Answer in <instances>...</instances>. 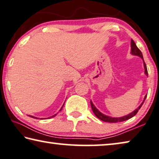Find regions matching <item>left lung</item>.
Here are the masks:
<instances>
[{
  "label": "left lung",
  "mask_w": 159,
  "mask_h": 159,
  "mask_svg": "<svg viewBox=\"0 0 159 159\" xmlns=\"http://www.w3.org/2000/svg\"><path fill=\"white\" fill-rule=\"evenodd\" d=\"M131 53L132 55L134 56H138L143 59V66H144V69H145V74L148 75V70H147V68H146V65L145 62H144V60H143V55H142V53L141 51H140L138 48V47L136 46V43H135V42L133 41L131 39ZM146 96H147V95H146L145 97H144V99H143V101L141 103V104L140 106H139L138 108H136V110L133 111L132 113H129V114H128L126 116H124L123 117H120V118H113V117H111V116H106V115H104L102 113H101L100 111H99L97 108H96V106L93 105V103H92V101H91V108H92V111H93V112L94 113V114L96 115V116L99 118V119H101V120H103L104 122H108V123H117V122H122V121H124V120H129L130 118L134 117L135 115L137 113H138L139 110L140 109L141 107L143 105V103H144V101H145V99L146 98Z\"/></svg>",
  "instance_id": "8db88e82"
}]
</instances>
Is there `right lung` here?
I'll use <instances>...</instances> for the list:
<instances>
[{
    "label": "right lung",
    "mask_w": 159,
    "mask_h": 159,
    "mask_svg": "<svg viewBox=\"0 0 159 159\" xmlns=\"http://www.w3.org/2000/svg\"><path fill=\"white\" fill-rule=\"evenodd\" d=\"M63 105H64V104H63ZM63 106H62V107H61V109H60V111H61V109H62V108H63ZM56 116V114H55V115H53V116H51V117H49L50 118H52V117H55ZM29 116L30 117H32V118H36V117H34V116Z\"/></svg>",
    "instance_id": "1"
}]
</instances>
